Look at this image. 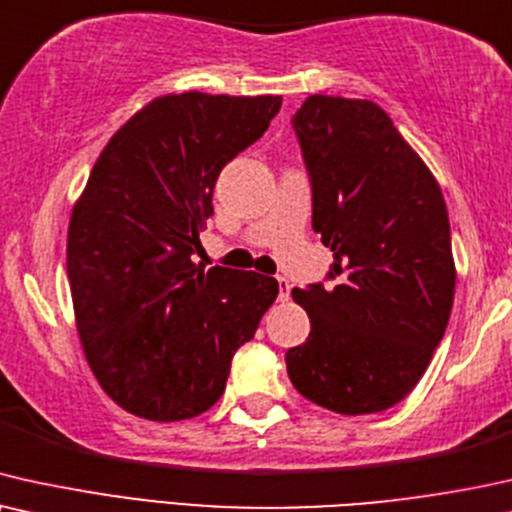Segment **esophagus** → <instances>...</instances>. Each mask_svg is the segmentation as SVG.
I'll return each mask as SVG.
<instances>
[{"mask_svg": "<svg viewBox=\"0 0 512 512\" xmlns=\"http://www.w3.org/2000/svg\"><path fill=\"white\" fill-rule=\"evenodd\" d=\"M276 283H278V299H281V302H285V299L290 297V288H292V285H290V281H288V278H285V276H278Z\"/></svg>", "mask_w": 512, "mask_h": 512, "instance_id": "esophagus-1", "label": "esophagus"}]
</instances>
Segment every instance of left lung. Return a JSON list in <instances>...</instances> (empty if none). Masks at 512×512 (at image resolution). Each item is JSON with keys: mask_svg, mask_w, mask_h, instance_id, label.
I'll list each match as a JSON object with an SVG mask.
<instances>
[{"mask_svg": "<svg viewBox=\"0 0 512 512\" xmlns=\"http://www.w3.org/2000/svg\"><path fill=\"white\" fill-rule=\"evenodd\" d=\"M311 180V224L335 262L295 288L311 318L285 365L304 398L337 414L398 405L449 323L454 257L431 170L370 100L309 95L292 117Z\"/></svg>", "mask_w": 512, "mask_h": 512, "instance_id": "8db88e82", "label": "left lung"}]
</instances>
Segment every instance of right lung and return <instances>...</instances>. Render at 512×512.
I'll return each mask as SVG.
<instances>
[{
	"label": "right lung",
	"mask_w": 512,
	"mask_h": 512,
	"mask_svg": "<svg viewBox=\"0 0 512 512\" xmlns=\"http://www.w3.org/2000/svg\"><path fill=\"white\" fill-rule=\"evenodd\" d=\"M281 95H161L95 161L67 231V278L95 379L126 412L180 421L213 407L276 278L192 255L220 170L260 140Z\"/></svg>",
	"instance_id": "add662e5"
}]
</instances>
